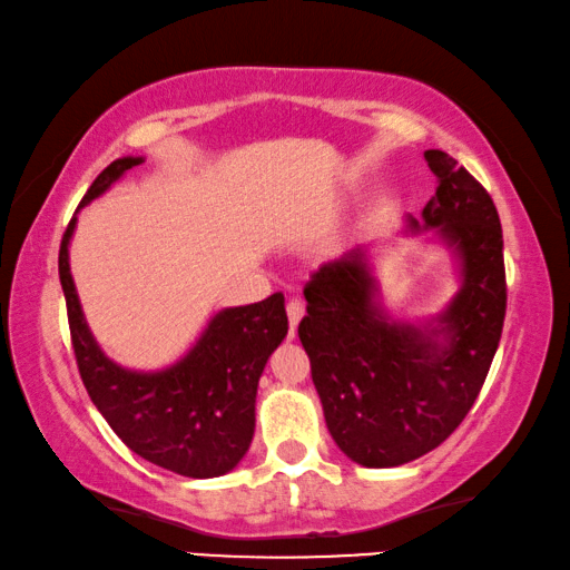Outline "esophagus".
Returning a JSON list of instances; mask_svg holds the SVG:
<instances>
[{
	"label": "esophagus",
	"mask_w": 570,
	"mask_h": 570,
	"mask_svg": "<svg viewBox=\"0 0 570 570\" xmlns=\"http://www.w3.org/2000/svg\"><path fill=\"white\" fill-rule=\"evenodd\" d=\"M304 302L302 299H292L286 304V317H288V337L294 340V334H296V324L302 322V317H304Z\"/></svg>",
	"instance_id": "34e87169"
}]
</instances>
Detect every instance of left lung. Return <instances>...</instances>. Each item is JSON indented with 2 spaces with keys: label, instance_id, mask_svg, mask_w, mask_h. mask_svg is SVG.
Here are the masks:
<instances>
[{
  "label": "left lung",
  "instance_id": "obj_1",
  "mask_svg": "<svg viewBox=\"0 0 570 570\" xmlns=\"http://www.w3.org/2000/svg\"><path fill=\"white\" fill-rule=\"evenodd\" d=\"M426 161L436 195L409 230H433L459 258L462 286L429 324L395 322L377 302L367 250L324 264L304 286L299 340L324 421L352 462H413L456 431L480 395L502 337V225L487 189L441 149Z\"/></svg>",
  "mask_w": 570,
  "mask_h": 570
}]
</instances>
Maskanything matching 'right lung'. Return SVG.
<instances>
[{
	"label": "right lung",
	"mask_w": 570,
	"mask_h": 570,
	"mask_svg": "<svg viewBox=\"0 0 570 570\" xmlns=\"http://www.w3.org/2000/svg\"><path fill=\"white\" fill-rule=\"evenodd\" d=\"M141 157H121L94 179L78 207L104 195ZM78 213V210H76ZM76 215L62 233L58 271L70 340L90 401L134 454L169 472L210 480L230 472L250 446L256 391L271 352L286 337L284 294L230 306L207 322L183 360L155 373L116 365L90 334L70 276L68 246Z\"/></svg>",
	"instance_id": "1"
}]
</instances>
